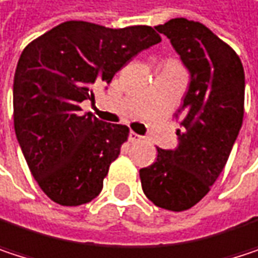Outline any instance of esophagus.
I'll use <instances>...</instances> for the list:
<instances>
[{"instance_id":"esophagus-1","label":"esophagus","mask_w":258,"mask_h":258,"mask_svg":"<svg viewBox=\"0 0 258 258\" xmlns=\"http://www.w3.org/2000/svg\"><path fill=\"white\" fill-rule=\"evenodd\" d=\"M129 140H131L132 143H135V141H140V140H141V137H140L138 134H135L134 131H131V132H129Z\"/></svg>"}]
</instances>
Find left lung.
I'll list each match as a JSON object with an SVG mask.
<instances>
[{"instance_id": "1", "label": "left lung", "mask_w": 258, "mask_h": 258, "mask_svg": "<svg viewBox=\"0 0 258 258\" xmlns=\"http://www.w3.org/2000/svg\"><path fill=\"white\" fill-rule=\"evenodd\" d=\"M155 28L170 39L191 79L176 112L179 146L158 149L140 177L155 206L182 212L209 192L227 164L243 120L245 73L237 54L200 22L176 18Z\"/></svg>"}]
</instances>
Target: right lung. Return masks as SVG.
Returning <instances> with one entry per match:
<instances>
[{
  "instance_id": "1",
  "label": "right lung",
  "mask_w": 258,
  "mask_h": 258,
  "mask_svg": "<svg viewBox=\"0 0 258 258\" xmlns=\"http://www.w3.org/2000/svg\"><path fill=\"white\" fill-rule=\"evenodd\" d=\"M161 42L147 25L120 30L69 21L33 40L13 82L15 132L42 191L61 206L96 198L129 127L105 123L79 103L94 100L131 58Z\"/></svg>"
}]
</instances>
